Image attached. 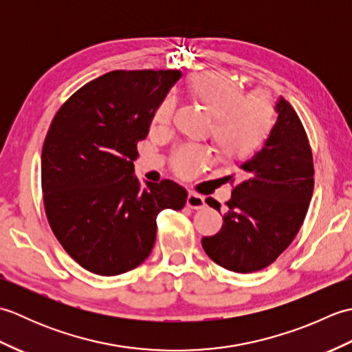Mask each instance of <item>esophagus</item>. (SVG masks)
I'll use <instances>...</instances> for the list:
<instances>
[{
  "mask_svg": "<svg viewBox=\"0 0 352 352\" xmlns=\"http://www.w3.org/2000/svg\"><path fill=\"white\" fill-rule=\"evenodd\" d=\"M186 204H188V207L195 208V210H198V208H203L204 207V198L201 197V195H198V193H195V192H189L188 201H186Z\"/></svg>",
  "mask_w": 352,
  "mask_h": 352,
  "instance_id": "obj_1",
  "label": "esophagus"
}]
</instances>
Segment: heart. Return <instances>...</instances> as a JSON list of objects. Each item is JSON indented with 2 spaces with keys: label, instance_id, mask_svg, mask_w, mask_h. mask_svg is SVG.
<instances>
[{
  "label": "heart",
  "instance_id": "b5f03b06",
  "mask_svg": "<svg viewBox=\"0 0 352 352\" xmlns=\"http://www.w3.org/2000/svg\"><path fill=\"white\" fill-rule=\"evenodd\" d=\"M188 91L213 118L212 140L223 159L233 160L248 154L271 130L274 122L271 100L260 94L245 96L242 86L223 74H197L189 80ZM170 115L172 102L164 98L154 110L153 125H168ZM207 159L204 148L183 146L177 151L174 164L178 174L189 175Z\"/></svg>",
  "mask_w": 352,
  "mask_h": 352
}]
</instances>
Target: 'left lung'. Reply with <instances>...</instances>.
<instances>
[{"mask_svg": "<svg viewBox=\"0 0 352 352\" xmlns=\"http://www.w3.org/2000/svg\"><path fill=\"white\" fill-rule=\"evenodd\" d=\"M278 118L251 159L239 164L219 233L203 237L214 263L234 272H254L271 265L300 231L313 193V155L296 111L280 96ZM206 203L221 213L213 198Z\"/></svg>", "mask_w": 352, "mask_h": 352, "instance_id": "left-lung-1", "label": "left lung"}]
</instances>
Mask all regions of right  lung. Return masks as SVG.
Masks as SVG:
<instances>
[{"label":"right lung","mask_w":352,"mask_h":352,"mask_svg":"<svg viewBox=\"0 0 352 352\" xmlns=\"http://www.w3.org/2000/svg\"><path fill=\"white\" fill-rule=\"evenodd\" d=\"M180 71H111L58 109L42 148V192L52 233L87 271L119 275L155 242L163 208L182 210L183 186L134 175L138 142Z\"/></svg>","instance_id":"right-lung-1"}]
</instances>
